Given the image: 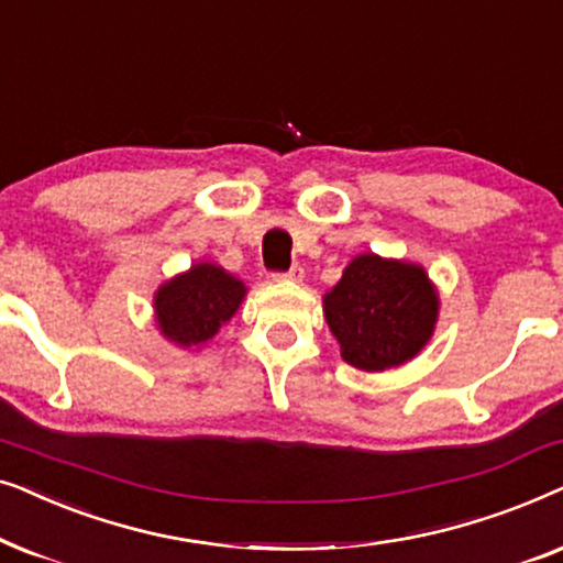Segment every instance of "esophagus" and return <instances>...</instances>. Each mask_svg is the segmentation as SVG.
<instances>
[{"mask_svg":"<svg viewBox=\"0 0 563 563\" xmlns=\"http://www.w3.org/2000/svg\"><path fill=\"white\" fill-rule=\"evenodd\" d=\"M276 282H302L305 279V268L302 266H291L289 272L284 274H274Z\"/></svg>","mask_w":563,"mask_h":563,"instance_id":"esophagus-1","label":"esophagus"}]
</instances>
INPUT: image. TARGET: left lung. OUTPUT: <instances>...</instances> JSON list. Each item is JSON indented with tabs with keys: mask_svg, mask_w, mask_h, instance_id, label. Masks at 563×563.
Wrapping results in <instances>:
<instances>
[{
	"mask_svg": "<svg viewBox=\"0 0 563 563\" xmlns=\"http://www.w3.org/2000/svg\"><path fill=\"white\" fill-rule=\"evenodd\" d=\"M438 291L426 268L361 253L322 297L341 356L361 372H387L418 356L438 320Z\"/></svg>",
	"mask_w": 563,
	"mask_h": 563,
	"instance_id": "8db88e82",
	"label": "left lung"
}]
</instances>
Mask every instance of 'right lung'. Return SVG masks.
<instances>
[{
    "instance_id": "add662e5",
    "label": "right lung",
    "mask_w": 563,
    "mask_h": 563,
    "mask_svg": "<svg viewBox=\"0 0 563 563\" xmlns=\"http://www.w3.org/2000/svg\"><path fill=\"white\" fill-rule=\"evenodd\" d=\"M245 297V284L222 266L195 264L166 284H161L153 307L161 335L195 349L214 338L222 322L238 312Z\"/></svg>"
}]
</instances>
